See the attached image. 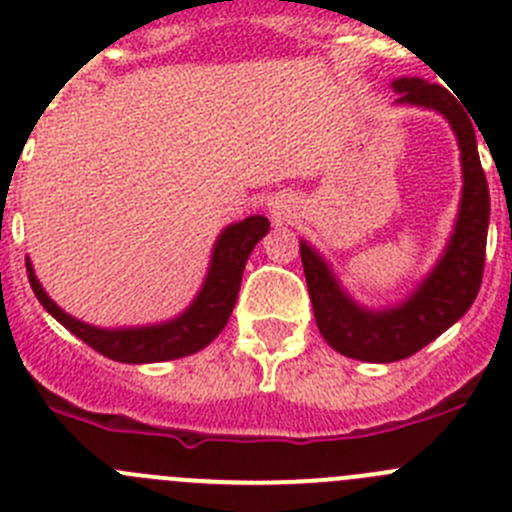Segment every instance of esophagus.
I'll use <instances>...</instances> for the list:
<instances>
[{
    "mask_svg": "<svg viewBox=\"0 0 512 512\" xmlns=\"http://www.w3.org/2000/svg\"><path fill=\"white\" fill-rule=\"evenodd\" d=\"M271 213H274V218H279V221H284V218H289V208H286V203H281V201H276V203H271Z\"/></svg>",
    "mask_w": 512,
    "mask_h": 512,
    "instance_id": "obj_1",
    "label": "esophagus"
}]
</instances>
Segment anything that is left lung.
<instances>
[{"label":"left lung","mask_w":512,"mask_h":512,"mask_svg":"<svg viewBox=\"0 0 512 512\" xmlns=\"http://www.w3.org/2000/svg\"><path fill=\"white\" fill-rule=\"evenodd\" d=\"M392 87L399 92V105L430 107L445 115L460 145L465 186L455 233L450 236L442 259L417 286L415 294L407 296L405 304L369 311L339 286L337 276L319 253L301 241V264L321 337L344 357L377 364L412 357L470 309L483 281L490 221L488 180L480 165L475 125L457 97H452L442 85H430L420 77H399Z\"/></svg>","instance_id":"left-lung-1"}]
</instances>
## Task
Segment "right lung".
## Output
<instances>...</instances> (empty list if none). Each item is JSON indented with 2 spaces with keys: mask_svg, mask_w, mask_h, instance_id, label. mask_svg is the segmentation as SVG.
<instances>
[{
  "mask_svg": "<svg viewBox=\"0 0 512 512\" xmlns=\"http://www.w3.org/2000/svg\"><path fill=\"white\" fill-rule=\"evenodd\" d=\"M269 233V218L248 216L243 221L233 223L218 236L216 248L211 256V269H208L203 289L193 299V304L175 319L163 321L153 326H133V329H100V326L85 324L75 316L65 314L50 296L45 294L42 284L34 276L32 264L27 259V276L32 284L34 296L40 304L60 321L65 329H70L75 337H80L87 347L100 352L102 357L115 359L125 364H148V362H168V359L188 357V354L201 352L203 347L213 342L228 324L233 306H236L238 289H241V276L246 269V261L251 256L253 246Z\"/></svg>",
  "mask_w": 512,
  "mask_h": 512,
  "instance_id": "1",
  "label": "right lung"
}]
</instances>
